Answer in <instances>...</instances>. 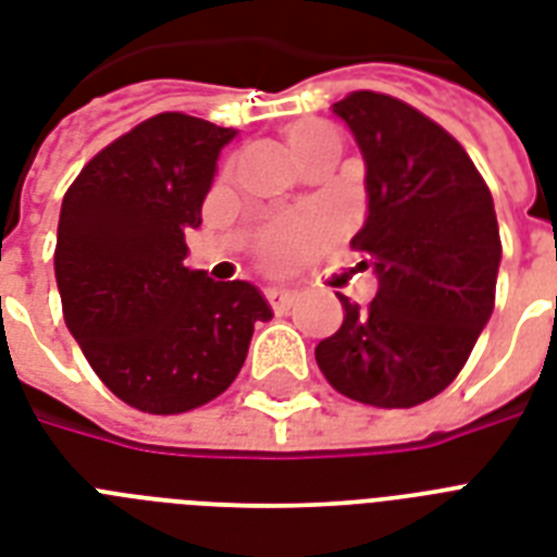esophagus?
Here are the masks:
<instances>
[{
	"instance_id": "34e87169",
	"label": "esophagus",
	"mask_w": 557,
	"mask_h": 557,
	"mask_svg": "<svg viewBox=\"0 0 557 557\" xmlns=\"http://www.w3.org/2000/svg\"><path fill=\"white\" fill-rule=\"evenodd\" d=\"M265 300H269L274 312H286V309H292V304H295V292L283 286H269L265 288Z\"/></svg>"
}]
</instances>
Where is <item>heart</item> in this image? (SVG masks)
I'll return each instance as SVG.
<instances>
[{"label":"heart","mask_w":557,"mask_h":557,"mask_svg":"<svg viewBox=\"0 0 557 557\" xmlns=\"http://www.w3.org/2000/svg\"><path fill=\"white\" fill-rule=\"evenodd\" d=\"M283 135H286L288 150L295 152V159L300 164L318 156V152L338 147V133L326 121H314V117H304V121L288 124ZM326 234H330V225L323 219L312 216V213L283 216L274 225L265 227V234L257 243V253H260V262L265 269H292L312 248H318L326 239Z\"/></svg>","instance_id":"1"}]
</instances>
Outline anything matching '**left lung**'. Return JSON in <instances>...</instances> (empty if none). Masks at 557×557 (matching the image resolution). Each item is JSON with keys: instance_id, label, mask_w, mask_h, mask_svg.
Returning a JSON list of instances; mask_svg holds the SVG:
<instances>
[{"instance_id": "left-lung-1", "label": "left lung", "mask_w": 557, "mask_h": 557, "mask_svg": "<svg viewBox=\"0 0 557 557\" xmlns=\"http://www.w3.org/2000/svg\"><path fill=\"white\" fill-rule=\"evenodd\" d=\"M364 156L367 216L352 236L379 292L344 306L314 347L332 387L372 407H413L448 387L494 312L500 231L474 161L401 100L352 91L332 103Z\"/></svg>"}]
</instances>
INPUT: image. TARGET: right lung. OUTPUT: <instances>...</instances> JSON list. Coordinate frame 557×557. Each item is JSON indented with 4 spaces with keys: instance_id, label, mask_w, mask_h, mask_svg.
Instances as JSON below:
<instances>
[{
    "instance_id": "add662e5",
    "label": "right lung",
    "mask_w": 557,
    "mask_h": 557,
    "mask_svg": "<svg viewBox=\"0 0 557 557\" xmlns=\"http://www.w3.org/2000/svg\"><path fill=\"white\" fill-rule=\"evenodd\" d=\"M236 129L164 112L121 135L74 178L60 208L54 274L63 318L117 398L144 413H185L243 370L260 288L187 265L185 234L219 152Z\"/></svg>"
}]
</instances>
